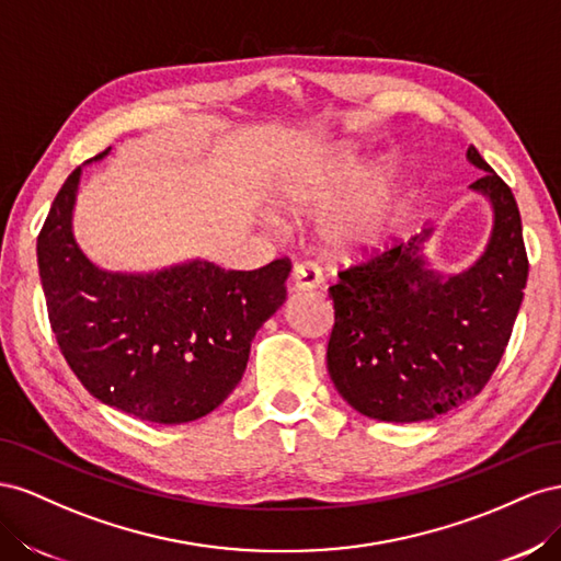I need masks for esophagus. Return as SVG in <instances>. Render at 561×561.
Listing matches in <instances>:
<instances>
[{"label": "esophagus", "mask_w": 561, "mask_h": 561, "mask_svg": "<svg viewBox=\"0 0 561 561\" xmlns=\"http://www.w3.org/2000/svg\"><path fill=\"white\" fill-rule=\"evenodd\" d=\"M319 284H322V272H319L317 265L302 261L294 267L291 291H310V289H317Z\"/></svg>", "instance_id": "esophagus-1"}]
</instances>
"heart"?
I'll return each instance as SVG.
<instances>
[{
    "label": "heart",
    "mask_w": 561,
    "mask_h": 561,
    "mask_svg": "<svg viewBox=\"0 0 561 561\" xmlns=\"http://www.w3.org/2000/svg\"><path fill=\"white\" fill-rule=\"evenodd\" d=\"M359 169L357 154L341 148L291 164L272 185V199L286 211L324 204L312 230L317 244L335 259H357L380 249L399 216L402 179L392 162H380L350 192L330 202L357 179Z\"/></svg>",
    "instance_id": "1"
}]
</instances>
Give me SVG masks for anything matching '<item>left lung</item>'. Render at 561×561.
<instances>
[{"mask_svg":"<svg viewBox=\"0 0 561 561\" xmlns=\"http://www.w3.org/2000/svg\"><path fill=\"white\" fill-rule=\"evenodd\" d=\"M470 190L491 202L484 253L458 275L427 267L425 228L407 244L339 272L327 366L345 402L376 421L437 419L482 392L507 347L524 298L526 259L515 195L474 146Z\"/></svg>","mask_w":561,"mask_h":561,"instance_id":"8db88e82","label":"left lung"}]
</instances>
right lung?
Listing matches in <instances>:
<instances>
[{
    "label": "right lung",
    "instance_id": "right-lung-1",
    "mask_svg": "<svg viewBox=\"0 0 561 561\" xmlns=\"http://www.w3.org/2000/svg\"><path fill=\"white\" fill-rule=\"evenodd\" d=\"M79 175L82 167L62 183L37 237L39 279L62 357L112 409L162 425L197 421L242 380L255 331L286 300L291 263L222 270L195 259L157 272L103 270L72 232Z\"/></svg>",
    "mask_w": 561,
    "mask_h": 561
}]
</instances>
